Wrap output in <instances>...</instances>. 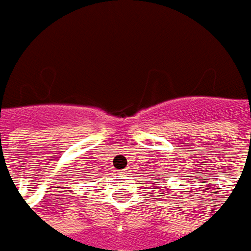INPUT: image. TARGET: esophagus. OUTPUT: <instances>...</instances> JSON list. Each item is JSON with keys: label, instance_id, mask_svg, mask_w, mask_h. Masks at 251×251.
Returning a JSON list of instances; mask_svg holds the SVG:
<instances>
[{"label": "esophagus", "instance_id": "1", "mask_svg": "<svg viewBox=\"0 0 251 251\" xmlns=\"http://www.w3.org/2000/svg\"><path fill=\"white\" fill-rule=\"evenodd\" d=\"M120 173L123 176H127V175H130V170L128 169H123V170H120Z\"/></svg>", "mask_w": 251, "mask_h": 251}]
</instances>
